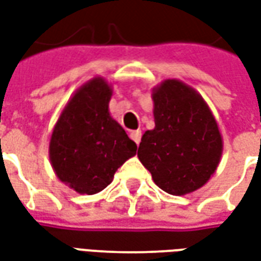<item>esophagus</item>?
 Here are the masks:
<instances>
[{
	"mask_svg": "<svg viewBox=\"0 0 261 261\" xmlns=\"http://www.w3.org/2000/svg\"><path fill=\"white\" fill-rule=\"evenodd\" d=\"M141 131L140 130H134V131H131L130 133V137H131V140H133V141L136 142L137 145H138V144H140V141H141Z\"/></svg>",
	"mask_w": 261,
	"mask_h": 261,
	"instance_id": "1",
	"label": "esophagus"
}]
</instances>
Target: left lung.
I'll return each instance as SVG.
<instances>
[{
	"mask_svg": "<svg viewBox=\"0 0 261 261\" xmlns=\"http://www.w3.org/2000/svg\"><path fill=\"white\" fill-rule=\"evenodd\" d=\"M152 100L155 128L144 133L138 159L164 192H196L218 168V124L201 95L181 81H164L153 88Z\"/></svg>",
	"mask_w": 261,
	"mask_h": 261,
	"instance_id": "left-lung-1",
	"label": "left lung"
}]
</instances>
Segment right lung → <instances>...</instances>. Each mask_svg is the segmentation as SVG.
I'll list each match as a JSON object with an SVG mask.
<instances>
[{"label":"right lung","mask_w":261,"mask_h":261,"mask_svg":"<svg viewBox=\"0 0 261 261\" xmlns=\"http://www.w3.org/2000/svg\"><path fill=\"white\" fill-rule=\"evenodd\" d=\"M112 88L97 76L69 99L54 125L48 155L56 175L81 194H96L137 153L136 142L112 119Z\"/></svg>","instance_id":"add662e5"}]
</instances>
